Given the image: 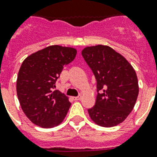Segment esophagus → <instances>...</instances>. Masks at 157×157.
<instances>
[{
	"label": "esophagus",
	"mask_w": 157,
	"mask_h": 157,
	"mask_svg": "<svg viewBox=\"0 0 157 157\" xmlns=\"http://www.w3.org/2000/svg\"><path fill=\"white\" fill-rule=\"evenodd\" d=\"M81 98H82V96L80 95V96H78L73 97V100H74V101H79V100H81Z\"/></svg>",
	"instance_id": "1"
}]
</instances>
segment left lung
Segmentation results:
<instances>
[{
  "instance_id": "1",
  "label": "left lung",
  "mask_w": 157,
  "mask_h": 157,
  "mask_svg": "<svg viewBox=\"0 0 157 157\" xmlns=\"http://www.w3.org/2000/svg\"><path fill=\"white\" fill-rule=\"evenodd\" d=\"M82 55L96 80V104L90 119L103 127L125 121L136 102L139 86L135 70L126 58L107 46H87Z\"/></svg>"
}]
</instances>
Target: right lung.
<instances>
[{
    "label": "right lung",
    "instance_id": "right-lung-1",
    "mask_svg": "<svg viewBox=\"0 0 157 157\" xmlns=\"http://www.w3.org/2000/svg\"><path fill=\"white\" fill-rule=\"evenodd\" d=\"M76 50L55 45L25 58L17 81V92L23 112L31 122L52 128L62 122L71 106L66 95L53 90L63 67L75 59Z\"/></svg>",
    "mask_w": 157,
    "mask_h": 157
}]
</instances>
